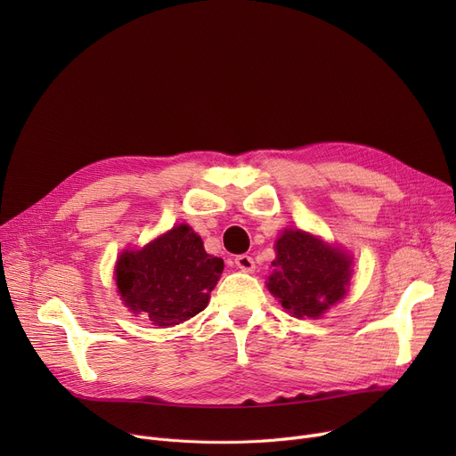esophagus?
Listing matches in <instances>:
<instances>
[{"label": "esophagus", "mask_w": 456, "mask_h": 456, "mask_svg": "<svg viewBox=\"0 0 456 456\" xmlns=\"http://www.w3.org/2000/svg\"><path fill=\"white\" fill-rule=\"evenodd\" d=\"M234 265L240 268L242 272H248V273H251L255 270V260L249 255H238L234 258Z\"/></svg>", "instance_id": "1"}]
</instances>
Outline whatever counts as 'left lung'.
Returning a JSON list of instances; mask_svg holds the SVG:
<instances>
[{
  "label": "left lung",
  "mask_w": 456,
  "mask_h": 456,
  "mask_svg": "<svg viewBox=\"0 0 456 456\" xmlns=\"http://www.w3.org/2000/svg\"><path fill=\"white\" fill-rule=\"evenodd\" d=\"M275 249L268 289L289 313L318 318L344 297L351 277L347 255L303 231H284Z\"/></svg>",
  "instance_id": "obj_1"
}]
</instances>
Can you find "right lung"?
<instances>
[{
  "label": "right lung",
  "mask_w": 456,
  "mask_h": 456,
  "mask_svg": "<svg viewBox=\"0 0 456 456\" xmlns=\"http://www.w3.org/2000/svg\"><path fill=\"white\" fill-rule=\"evenodd\" d=\"M222 272L224 260L208 255L188 225H177L142 251L119 256L116 284L134 314L170 327L201 313Z\"/></svg>",
  "instance_id": "obj_1"
}]
</instances>
